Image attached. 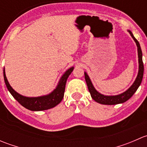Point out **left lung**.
<instances>
[{
    "mask_svg": "<svg viewBox=\"0 0 147 147\" xmlns=\"http://www.w3.org/2000/svg\"><path fill=\"white\" fill-rule=\"evenodd\" d=\"M129 32L130 35L134 42H136V45L137 47V53H138V61H139V70H138L137 76L135 80L131 84V87L129 89H127L125 92L121 93V94H117V95H105V94H101L93 86L92 82L91 80H90V77L87 75L86 72H84V78H85V81L87 82V87H88L89 92H90L91 97L93 100L95 102H98V103L102 104V105H117V104H121L124 102H127V100H129L133 94L135 93L137 89L140 86L141 83H142V78H143L144 75V64L143 61H142V49H141L140 45L138 40L134 38L132 32L131 30H128Z\"/></svg>",
    "mask_w": 147,
    "mask_h": 147,
    "instance_id": "1",
    "label": "left lung"
}]
</instances>
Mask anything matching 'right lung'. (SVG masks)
Here are the masks:
<instances>
[{
    "label": "right lung",
    "instance_id": "add662e5",
    "mask_svg": "<svg viewBox=\"0 0 147 147\" xmlns=\"http://www.w3.org/2000/svg\"><path fill=\"white\" fill-rule=\"evenodd\" d=\"M73 69L74 67H71L65 71V73L60 78L55 89H54V90H53L51 92L46 95L39 96V97H26L15 91L7 80L5 68L3 69V77L8 91L22 106L31 111H42L53 108L60 103L64 97L67 80Z\"/></svg>",
    "mask_w": 147,
    "mask_h": 147
}]
</instances>
